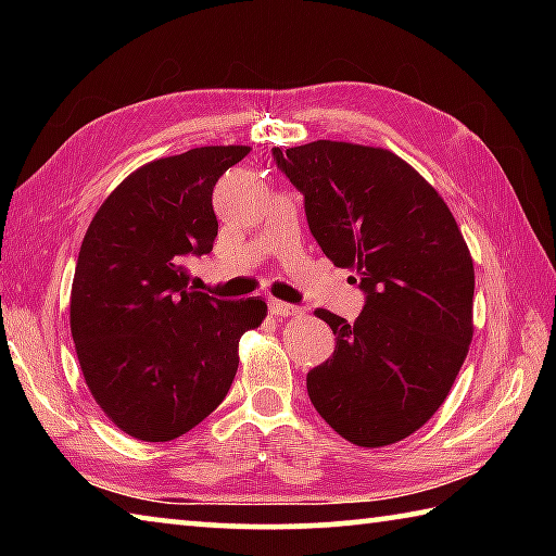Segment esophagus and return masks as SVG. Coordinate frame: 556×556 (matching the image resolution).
I'll list each match as a JSON object with an SVG mask.
<instances>
[{
    "label": "esophagus",
    "instance_id": "34e87169",
    "mask_svg": "<svg viewBox=\"0 0 556 556\" xmlns=\"http://www.w3.org/2000/svg\"><path fill=\"white\" fill-rule=\"evenodd\" d=\"M269 312L275 316H299L301 308L294 304H287V301H279V299H269Z\"/></svg>",
    "mask_w": 556,
    "mask_h": 556
}]
</instances>
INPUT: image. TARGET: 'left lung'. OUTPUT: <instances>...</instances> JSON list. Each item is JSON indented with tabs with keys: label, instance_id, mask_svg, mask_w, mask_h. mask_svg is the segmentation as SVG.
<instances>
[{
	"label": "left lung",
	"instance_id": "obj_1",
	"mask_svg": "<svg viewBox=\"0 0 556 556\" xmlns=\"http://www.w3.org/2000/svg\"><path fill=\"white\" fill-rule=\"evenodd\" d=\"M308 230L365 294L355 324L318 308L336 351L306 375L316 412L357 446L427 425L473 338V260L444 199L397 154L318 142L271 149Z\"/></svg>",
	"mask_w": 556,
	"mask_h": 556
}]
</instances>
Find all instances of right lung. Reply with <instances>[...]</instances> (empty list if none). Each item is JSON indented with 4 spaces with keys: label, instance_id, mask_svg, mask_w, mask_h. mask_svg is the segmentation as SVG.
<instances>
[{
    "label": "right lung",
    "instance_id": "right-lung-1",
    "mask_svg": "<svg viewBox=\"0 0 556 556\" xmlns=\"http://www.w3.org/2000/svg\"><path fill=\"white\" fill-rule=\"evenodd\" d=\"M250 147H199L127 176L83 238L71 333L102 412L142 441H172L208 417L238 372V343L267 316L260 296L188 287V257L218 235L213 188Z\"/></svg>",
    "mask_w": 556,
    "mask_h": 556
}]
</instances>
